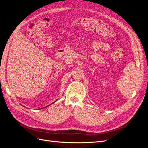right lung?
Returning a JSON list of instances; mask_svg holds the SVG:
<instances>
[{
    "instance_id": "add662e5",
    "label": "right lung",
    "mask_w": 148,
    "mask_h": 148,
    "mask_svg": "<svg viewBox=\"0 0 148 148\" xmlns=\"http://www.w3.org/2000/svg\"><path fill=\"white\" fill-rule=\"evenodd\" d=\"M55 102H56V101H55Z\"/></svg>"
}]
</instances>
